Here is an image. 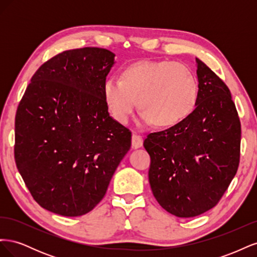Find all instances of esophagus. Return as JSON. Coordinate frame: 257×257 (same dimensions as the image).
Instances as JSON below:
<instances>
[{
  "label": "esophagus",
  "mask_w": 257,
  "mask_h": 257,
  "mask_svg": "<svg viewBox=\"0 0 257 257\" xmlns=\"http://www.w3.org/2000/svg\"><path fill=\"white\" fill-rule=\"evenodd\" d=\"M143 143V137L141 135L133 134V136H132V147L133 148H141Z\"/></svg>",
  "instance_id": "1"
}]
</instances>
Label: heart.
Instances as JSON below:
<instances>
[{
	"label": "heart",
	"instance_id": "heart-1",
	"mask_svg": "<svg viewBox=\"0 0 257 257\" xmlns=\"http://www.w3.org/2000/svg\"><path fill=\"white\" fill-rule=\"evenodd\" d=\"M104 97L113 118L127 123L136 107L144 123L168 127L181 122L197 99V82L191 69L178 62L141 61L127 66L121 79L108 78Z\"/></svg>",
	"mask_w": 257,
	"mask_h": 257
}]
</instances>
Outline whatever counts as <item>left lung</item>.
<instances>
[{
	"label": "left lung",
	"mask_w": 257,
	"mask_h": 257,
	"mask_svg": "<svg viewBox=\"0 0 257 257\" xmlns=\"http://www.w3.org/2000/svg\"><path fill=\"white\" fill-rule=\"evenodd\" d=\"M196 108L144 142L153 196L167 212L193 217L217 205L240 161L241 124L225 82L196 59Z\"/></svg>",
	"instance_id": "1"
}]
</instances>
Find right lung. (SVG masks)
Masks as SVG:
<instances>
[{
  "label": "right lung",
  "mask_w": 257,
  "mask_h": 257,
  "mask_svg": "<svg viewBox=\"0 0 257 257\" xmlns=\"http://www.w3.org/2000/svg\"><path fill=\"white\" fill-rule=\"evenodd\" d=\"M113 59L96 47L61 52L37 69L18 105L15 162L48 211H91L130 150L131 131L111 118L104 97Z\"/></svg>",
  "instance_id": "add662e5"
}]
</instances>
